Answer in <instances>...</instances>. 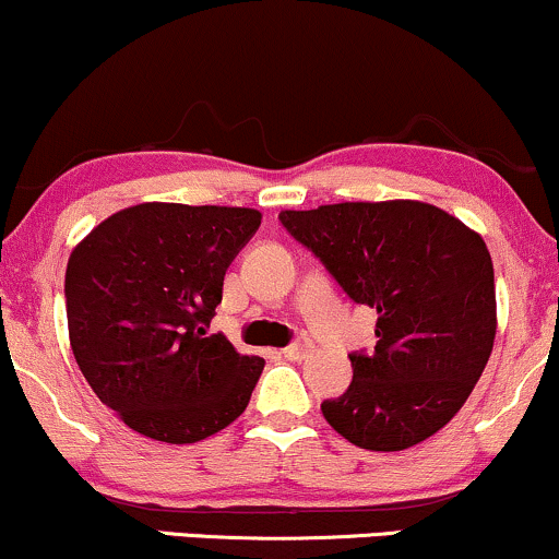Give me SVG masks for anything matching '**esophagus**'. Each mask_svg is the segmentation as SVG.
<instances>
[{
  "label": "esophagus",
  "instance_id": "obj_1",
  "mask_svg": "<svg viewBox=\"0 0 559 559\" xmlns=\"http://www.w3.org/2000/svg\"><path fill=\"white\" fill-rule=\"evenodd\" d=\"M308 353H311V343H306V340H300V343H293L287 345L285 350H282V356L287 360H304Z\"/></svg>",
  "mask_w": 559,
  "mask_h": 559
}]
</instances>
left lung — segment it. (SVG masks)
<instances>
[{"label":"left lung","mask_w":559,"mask_h":559,"mask_svg":"<svg viewBox=\"0 0 559 559\" xmlns=\"http://www.w3.org/2000/svg\"><path fill=\"white\" fill-rule=\"evenodd\" d=\"M356 304L377 311L373 353H353V382L321 403L356 448L397 452L437 435L463 408L497 334L487 242L424 201H345L282 212Z\"/></svg>","instance_id":"left-lung-1"}]
</instances>
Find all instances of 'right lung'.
Here are the masks:
<instances>
[{"mask_svg": "<svg viewBox=\"0 0 559 559\" xmlns=\"http://www.w3.org/2000/svg\"><path fill=\"white\" fill-rule=\"evenodd\" d=\"M261 225L255 209L148 201L107 216L64 272L72 356L138 435L193 444L246 411L264 358L209 324L225 272Z\"/></svg>", "mask_w": 559, "mask_h": 559, "instance_id": "right-lung-1", "label": "right lung"}]
</instances>
